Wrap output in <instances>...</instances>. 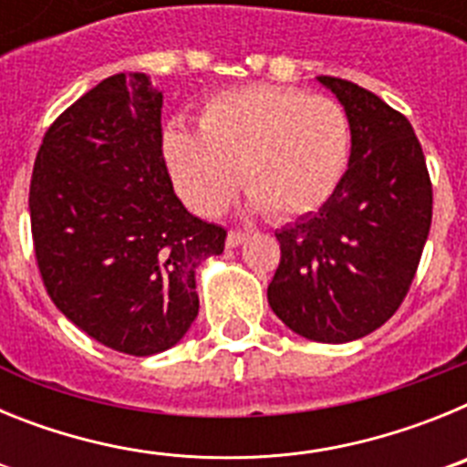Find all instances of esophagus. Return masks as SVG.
<instances>
[{"label": "esophagus", "mask_w": 467, "mask_h": 467, "mask_svg": "<svg viewBox=\"0 0 467 467\" xmlns=\"http://www.w3.org/2000/svg\"><path fill=\"white\" fill-rule=\"evenodd\" d=\"M245 238H247L245 231L231 229V231H229V236H226V245H229V247H238L243 241H245Z\"/></svg>", "instance_id": "1"}]
</instances>
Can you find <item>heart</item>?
I'll list each match as a JSON object with an SVG mask.
<instances>
[{"mask_svg":"<svg viewBox=\"0 0 467 467\" xmlns=\"http://www.w3.org/2000/svg\"><path fill=\"white\" fill-rule=\"evenodd\" d=\"M163 156L193 213L213 217L238 189L274 220L301 217L329 201L348 168L350 126L325 95L285 86H247L214 95L198 135L171 128Z\"/></svg>","mask_w":467,"mask_h":467,"instance_id":"heart-1","label":"heart"}]
</instances>
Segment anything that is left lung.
<instances>
[{"label":"left lung","instance_id":"left-lung-1","mask_svg":"<svg viewBox=\"0 0 467 467\" xmlns=\"http://www.w3.org/2000/svg\"><path fill=\"white\" fill-rule=\"evenodd\" d=\"M344 105L350 161L316 214L275 231L269 304L292 332L346 344L393 317L411 287L432 220L426 156L404 114L353 81L317 77Z\"/></svg>","mask_w":467,"mask_h":467}]
</instances>
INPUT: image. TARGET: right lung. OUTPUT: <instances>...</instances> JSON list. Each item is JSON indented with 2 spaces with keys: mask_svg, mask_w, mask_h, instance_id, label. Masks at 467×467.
<instances>
[{
  "mask_svg": "<svg viewBox=\"0 0 467 467\" xmlns=\"http://www.w3.org/2000/svg\"><path fill=\"white\" fill-rule=\"evenodd\" d=\"M161 107L144 74L100 81L48 126L30 182L48 296L95 341L138 358L187 334L196 266L222 254L226 238L175 196Z\"/></svg>",
  "mask_w": 467,
  "mask_h": 467,
  "instance_id": "right-lung-1",
  "label": "right lung"
}]
</instances>
